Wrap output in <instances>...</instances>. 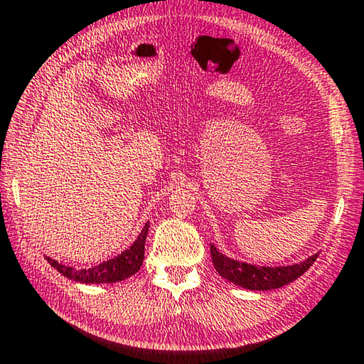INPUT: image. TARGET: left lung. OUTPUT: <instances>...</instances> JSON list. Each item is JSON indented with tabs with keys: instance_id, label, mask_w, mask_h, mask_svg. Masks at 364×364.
<instances>
[{
	"instance_id": "8db88e82",
	"label": "left lung",
	"mask_w": 364,
	"mask_h": 364,
	"mask_svg": "<svg viewBox=\"0 0 364 364\" xmlns=\"http://www.w3.org/2000/svg\"><path fill=\"white\" fill-rule=\"evenodd\" d=\"M210 256L213 267L223 279L232 282V284L243 287L246 290H274V288H280L288 285L290 282L296 280L301 277L306 270L314 264V261L319 255H314L308 257L306 261L293 264V265H284V267H262V265H252L247 262H240L235 259H230L215 246L210 245Z\"/></svg>"
}]
</instances>
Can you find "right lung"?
Segmentation results:
<instances>
[{"instance_id": "add662e5", "label": "right lung", "mask_w": 364, "mask_h": 364, "mask_svg": "<svg viewBox=\"0 0 364 364\" xmlns=\"http://www.w3.org/2000/svg\"><path fill=\"white\" fill-rule=\"evenodd\" d=\"M149 232V222L144 225L142 232L137 236V240L132 243L128 250L121 252L117 257L108 259L95 267L90 269H74L68 265L55 261V259L47 257L51 267H55L58 272L63 274L69 280L79 282V284H114L121 282L128 277L134 275L141 269L144 261V245H146Z\"/></svg>"}]
</instances>
